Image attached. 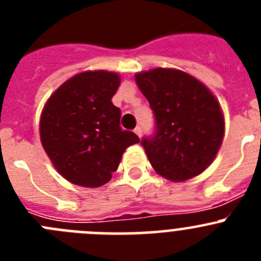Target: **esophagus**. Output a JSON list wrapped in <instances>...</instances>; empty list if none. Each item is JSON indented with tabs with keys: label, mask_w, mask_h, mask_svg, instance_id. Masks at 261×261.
<instances>
[{
	"label": "esophagus",
	"mask_w": 261,
	"mask_h": 261,
	"mask_svg": "<svg viewBox=\"0 0 261 261\" xmlns=\"http://www.w3.org/2000/svg\"><path fill=\"white\" fill-rule=\"evenodd\" d=\"M135 133L138 136V137H141V136H142L141 126H136V128H135Z\"/></svg>",
	"instance_id": "34e87169"
}]
</instances>
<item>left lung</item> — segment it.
Instances as JSON below:
<instances>
[{
	"label": "left lung",
	"instance_id": "8db88e82",
	"mask_svg": "<svg viewBox=\"0 0 261 261\" xmlns=\"http://www.w3.org/2000/svg\"><path fill=\"white\" fill-rule=\"evenodd\" d=\"M136 84L155 119L154 135L141 140L154 170L172 181L201 174L216 158L225 132L216 96L199 80L177 69L137 73Z\"/></svg>",
	"mask_w": 261,
	"mask_h": 261
}]
</instances>
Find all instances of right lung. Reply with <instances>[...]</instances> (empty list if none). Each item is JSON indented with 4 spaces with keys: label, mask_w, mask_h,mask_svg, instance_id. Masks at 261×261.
Masks as SVG:
<instances>
[{
    "label": "right lung",
    "mask_w": 261,
    "mask_h": 261,
    "mask_svg": "<svg viewBox=\"0 0 261 261\" xmlns=\"http://www.w3.org/2000/svg\"><path fill=\"white\" fill-rule=\"evenodd\" d=\"M119 85L114 71H84L64 82L43 108L41 145L70 183L103 186L126 147L140 142L137 135L121 129V111L111 102Z\"/></svg>",
    "instance_id": "1"
}]
</instances>
